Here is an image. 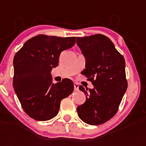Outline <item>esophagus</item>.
<instances>
[{"instance_id": "obj_1", "label": "esophagus", "mask_w": 146, "mask_h": 146, "mask_svg": "<svg viewBox=\"0 0 146 146\" xmlns=\"http://www.w3.org/2000/svg\"><path fill=\"white\" fill-rule=\"evenodd\" d=\"M74 89H75L76 91L79 90V85L77 83H74Z\"/></svg>"}]
</instances>
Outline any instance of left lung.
<instances>
[{"instance_id":"8db88e82","label":"left lung","mask_w":146,"mask_h":146,"mask_svg":"<svg viewBox=\"0 0 146 146\" xmlns=\"http://www.w3.org/2000/svg\"><path fill=\"white\" fill-rule=\"evenodd\" d=\"M76 44L86 58V69L81 73L94 86L89 90L79 87L86 99L77 107L78 116L89 125L102 124L115 115L127 91L124 57L102 34L77 37Z\"/></svg>"}]
</instances>
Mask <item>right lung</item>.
<instances>
[{
    "mask_svg": "<svg viewBox=\"0 0 146 146\" xmlns=\"http://www.w3.org/2000/svg\"><path fill=\"white\" fill-rule=\"evenodd\" d=\"M75 43L76 37L38 35L26 41L15 54L13 89L24 111L34 120L54 117L61 100L73 92L72 80L52 83L50 72L58 65L60 53Z\"/></svg>",
    "mask_w": 146,
    "mask_h": 146,
    "instance_id": "1",
    "label": "right lung"
}]
</instances>
